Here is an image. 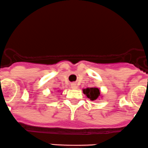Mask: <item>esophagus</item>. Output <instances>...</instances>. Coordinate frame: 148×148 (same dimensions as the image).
I'll list each match as a JSON object with an SVG mask.
<instances>
[{
  "mask_svg": "<svg viewBox=\"0 0 148 148\" xmlns=\"http://www.w3.org/2000/svg\"><path fill=\"white\" fill-rule=\"evenodd\" d=\"M71 88H72L73 89H77V86L76 83H72L71 84Z\"/></svg>",
  "mask_w": 148,
  "mask_h": 148,
  "instance_id": "1",
  "label": "esophagus"
}]
</instances>
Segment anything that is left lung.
<instances>
[{
    "mask_svg": "<svg viewBox=\"0 0 148 148\" xmlns=\"http://www.w3.org/2000/svg\"><path fill=\"white\" fill-rule=\"evenodd\" d=\"M83 92L91 101L96 100L100 96V90L96 87L84 88L83 90Z\"/></svg>",
    "mask_w": 148,
    "mask_h": 148,
    "instance_id": "1",
    "label": "left lung"
}]
</instances>
